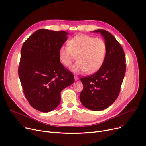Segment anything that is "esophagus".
<instances>
[{"label": "esophagus", "mask_w": 146, "mask_h": 146, "mask_svg": "<svg viewBox=\"0 0 146 146\" xmlns=\"http://www.w3.org/2000/svg\"><path fill=\"white\" fill-rule=\"evenodd\" d=\"M74 80L76 81V80H78L79 79V77L77 76H74Z\"/></svg>", "instance_id": "esophagus-1"}]
</instances>
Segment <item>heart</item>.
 I'll return each instance as SVG.
<instances>
[{"label": "heart", "instance_id": "obj_1", "mask_svg": "<svg viewBox=\"0 0 146 146\" xmlns=\"http://www.w3.org/2000/svg\"><path fill=\"white\" fill-rule=\"evenodd\" d=\"M107 51L105 42L100 38H94L85 34L77 35L69 40L68 45H62L59 50V57L65 66H70L76 73L85 72L92 74L103 66Z\"/></svg>", "mask_w": 146, "mask_h": 146}]
</instances>
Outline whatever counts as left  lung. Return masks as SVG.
Returning a JSON list of instances; mask_svg holds the SVG:
<instances>
[{"label":"left lung","instance_id":"1","mask_svg":"<svg viewBox=\"0 0 146 146\" xmlns=\"http://www.w3.org/2000/svg\"><path fill=\"white\" fill-rule=\"evenodd\" d=\"M103 36L107 47L104 63L94 74L81 78L83 89L80 100L85 108L93 111L104 110L117 99L126 70L125 57L119 42L103 29L94 31Z\"/></svg>","mask_w":146,"mask_h":146}]
</instances>
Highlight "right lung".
Returning a JSON list of instances; mask_svg holds the SVG:
<instances>
[{"label": "right lung", "instance_id": "right-lung-1", "mask_svg": "<svg viewBox=\"0 0 146 146\" xmlns=\"http://www.w3.org/2000/svg\"><path fill=\"white\" fill-rule=\"evenodd\" d=\"M68 35L65 31L39 29L22 46L19 76L28 102L41 112L55 109L62 90L74 83L73 73L59 57V48Z\"/></svg>", "mask_w": 146, "mask_h": 146}]
</instances>
